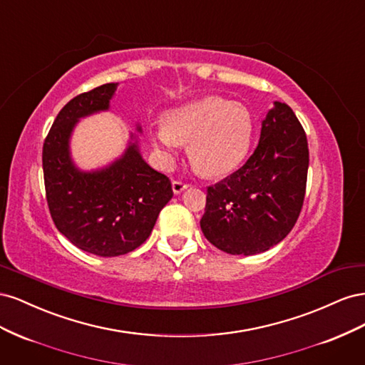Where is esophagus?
Masks as SVG:
<instances>
[{"instance_id": "esophagus-1", "label": "esophagus", "mask_w": 365, "mask_h": 365, "mask_svg": "<svg viewBox=\"0 0 365 365\" xmlns=\"http://www.w3.org/2000/svg\"><path fill=\"white\" fill-rule=\"evenodd\" d=\"M172 189H173V193L175 195H180L182 193L185 189H189V184H185L182 181H173L172 182Z\"/></svg>"}]
</instances>
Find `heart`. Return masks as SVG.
Here are the masks:
<instances>
[{
  "mask_svg": "<svg viewBox=\"0 0 365 365\" xmlns=\"http://www.w3.org/2000/svg\"><path fill=\"white\" fill-rule=\"evenodd\" d=\"M150 143L164 157L178 145L196 170L220 176L244 160L252 135V118L245 106L222 97H205L164 114L163 125L150 129Z\"/></svg>",
  "mask_w": 365,
  "mask_h": 365,
  "instance_id": "1",
  "label": "heart"
}]
</instances>
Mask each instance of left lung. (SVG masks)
<instances>
[{"label":"left lung","instance_id":"1","mask_svg":"<svg viewBox=\"0 0 365 365\" xmlns=\"http://www.w3.org/2000/svg\"><path fill=\"white\" fill-rule=\"evenodd\" d=\"M307 168L303 126L288 105L274 102L248 161L207 189L201 219L207 240L233 256H252L277 245L300 216Z\"/></svg>","mask_w":365,"mask_h":365}]
</instances>
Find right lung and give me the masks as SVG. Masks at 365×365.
Masks as SVG:
<instances>
[{"label":"right lung","instance_id":"1","mask_svg":"<svg viewBox=\"0 0 365 365\" xmlns=\"http://www.w3.org/2000/svg\"><path fill=\"white\" fill-rule=\"evenodd\" d=\"M118 83H105L65 105L43 141L42 169L53 222L73 245L101 257L134 251L145 242L172 196L165 175L143 160L138 140L111 164L82 170L71 158L77 121L108 111ZM141 132V126L137 125Z\"/></svg>","mask_w":365,"mask_h":365}]
</instances>
